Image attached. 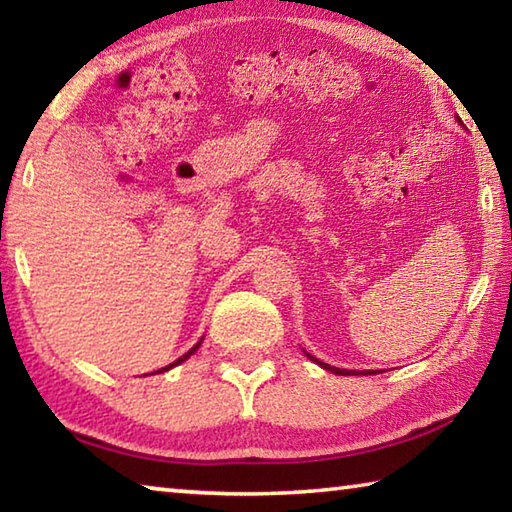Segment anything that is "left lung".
<instances>
[{"mask_svg": "<svg viewBox=\"0 0 512 512\" xmlns=\"http://www.w3.org/2000/svg\"><path fill=\"white\" fill-rule=\"evenodd\" d=\"M458 121H461V119H458ZM307 354V357L311 359V361H314V363H318V366L320 368H325V370H329V372H334V375H359V372L357 370H341V368H334V366H329V363H323V361H318L316 357H311V354L309 352H305ZM366 375H368V370H366Z\"/></svg>", "mask_w": 512, "mask_h": 512, "instance_id": "8db88e82", "label": "left lung"}]
</instances>
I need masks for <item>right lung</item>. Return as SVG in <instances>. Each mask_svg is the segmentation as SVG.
<instances>
[{"label":"right lung","instance_id":"1","mask_svg":"<svg viewBox=\"0 0 512 512\" xmlns=\"http://www.w3.org/2000/svg\"><path fill=\"white\" fill-rule=\"evenodd\" d=\"M201 343H203V339L201 341H198L196 345H194V348L192 350H189L187 354H183V357H180V359H176V361H173V363H169V366H164V368H160V370H155V372H167L169 368H173V366H178V363H183V361H187L189 357H192V354L198 350V348H201Z\"/></svg>","mask_w":512,"mask_h":512}]
</instances>
